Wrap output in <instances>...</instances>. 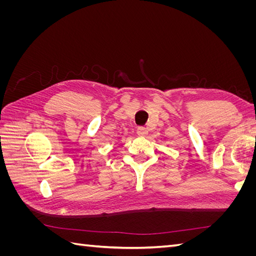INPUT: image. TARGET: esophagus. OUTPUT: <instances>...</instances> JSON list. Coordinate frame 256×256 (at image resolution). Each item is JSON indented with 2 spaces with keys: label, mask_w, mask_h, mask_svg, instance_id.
<instances>
[{
  "label": "esophagus",
  "mask_w": 256,
  "mask_h": 256,
  "mask_svg": "<svg viewBox=\"0 0 256 256\" xmlns=\"http://www.w3.org/2000/svg\"><path fill=\"white\" fill-rule=\"evenodd\" d=\"M136 132H138V136H145L147 134H148V130H147L145 127H138V128L136 129Z\"/></svg>",
  "instance_id": "obj_1"
}]
</instances>
